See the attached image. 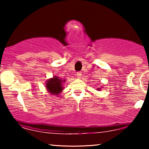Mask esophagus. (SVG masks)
<instances>
[{
	"instance_id": "esophagus-1",
	"label": "esophagus",
	"mask_w": 149,
	"mask_h": 149,
	"mask_svg": "<svg viewBox=\"0 0 149 149\" xmlns=\"http://www.w3.org/2000/svg\"><path fill=\"white\" fill-rule=\"evenodd\" d=\"M76 75H77V77L81 78V73L80 72H77Z\"/></svg>"
}]
</instances>
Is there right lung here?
<instances>
[{
    "mask_svg": "<svg viewBox=\"0 0 149 149\" xmlns=\"http://www.w3.org/2000/svg\"><path fill=\"white\" fill-rule=\"evenodd\" d=\"M64 81H62L57 77H54L49 79L46 84L48 91L52 95H59L62 91V83H64Z\"/></svg>",
    "mask_w": 149,
    "mask_h": 149,
    "instance_id": "obj_1",
    "label": "right lung"
}]
</instances>
